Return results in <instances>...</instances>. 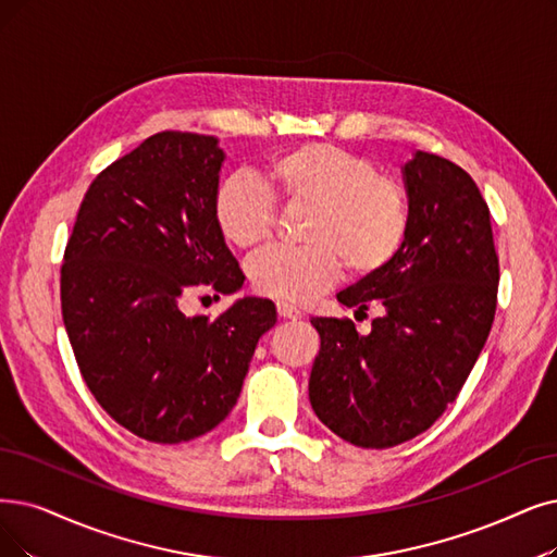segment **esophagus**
Instances as JSON below:
<instances>
[{
  "label": "esophagus",
  "instance_id": "1",
  "mask_svg": "<svg viewBox=\"0 0 557 557\" xmlns=\"http://www.w3.org/2000/svg\"><path fill=\"white\" fill-rule=\"evenodd\" d=\"M276 310H278V315H281L283 320H299V318L304 315L297 306L287 304V301H278V304H276Z\"/></svg>",
  "mask_w": 557,
  "mask_h": 557
}]
</instances>
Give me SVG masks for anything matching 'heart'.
Segmentation results:
<instances>
[{
  "label": "heart",
  "instance_id": "1",
  "mask_svg": "<svg viewBox=\"0 0 557 557\" xmlns=\"http://www.w3.org/2000/svg\"><path fill=\"white\" fill-rule=\"evenodd\" d=\"M272 195L249 177L233 175L214 194L216 228L231 247L253 249L272 235L274 198L306 208L299 247H270L247 262L260 295L310 301L338 281L347 264L354 276H372L399 253L409 231L407 187L374 171L359 152L336 144L295 146L264 164Z\"/></svg>",
  "mask_w": 557,
  "mask_h": 557
}]
</instances>
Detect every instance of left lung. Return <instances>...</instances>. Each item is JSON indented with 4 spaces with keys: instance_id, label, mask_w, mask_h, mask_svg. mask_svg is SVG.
Listing matches in <instances>:
<instances>
[{
    "instance_id": "8db88e82",
    "label": "left lung",
    "mask_w": 557,
    "mask_h": 557,
    "mask_svg": "<svg viewBox=\"0 0 557 557\" xmlns=\"http://www.w3.org/2000/svg\"><path fill=\"white\" fill-rule=\"evenodd\" d=\"M409 231L382 272L338 293L366 318H313L320 354L310 370V407L359 448H393L432 428L459 395L496 315L498 256L492 216L473 177L418 150L403 166Z\"/></svg>"
}]
</instances>
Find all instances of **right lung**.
I'll use <instances>...</instances> for the list:
<instances>
[{
    "mask_svg": "<svg viewBox=\"0 0 557 557\" xmlns=\"http://www.w3.org/2000/svg\"><path fill=\"white\" fill-rule=\"evenodd\" d=\"M226 154L216 137L158 132L84 194L61 264V313L79 372L119 425L152 443L214 430L235 407L251 356L276 324L244 297L210 320L183 301L244 274L214 221Z\"/></svg>",
    "mask_w": 557,
    "mask_h": 557,
    "instance_id": "right-lung-1",
    "label": "right lung"
}]
</instances>
